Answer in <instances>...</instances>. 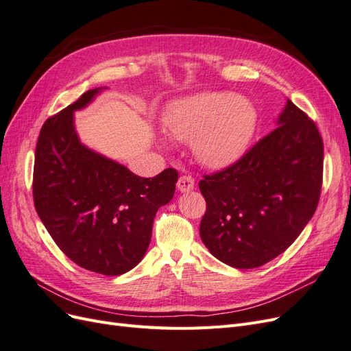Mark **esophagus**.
<instances>
[{
    "instance_id": "obj_1",
    "label": "esophagus",
    "mask_w": 351,
    "mask_h": 351,
    "mask_svg": "<svg viewBox=\"0 0 351 351\" xmlns=\"http://www.w3.org/2000/svg\"><path fill=\"white\" fill-rule=\"evenodd\" d=\"M193 187H195V180L190 176H182L178 178L177 182L178 192L186 193V192H190V190H193Z\"/></svg>"
}]
</instances>
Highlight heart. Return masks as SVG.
Wrapping results in <instances>:
<instances>
[{
  "label": "heart",
  "instance_id": "obj_1",
  "mask_svg": "<svg viewBox=\"0 0 351 351\" xmlns=\"http://www.w3.org/2000/svg\"><path fill=\"white\" fill-rule=\"evenodd\" d=\"M256 119L253 104L241 95L200 92L169 105L164 121L174 137L190 142L202 165L224 168L247 149Z\"/></svg>",
  "mask_w": 351,
  "mask_h": 351
}]
</instances>
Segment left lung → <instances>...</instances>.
<instances>
[{"mask_svg":"<svg viewBox=\"0 0 351 351\" xmlns=\"http://www.w3.org/2000/svg\"><path fill=\"white\" fill-rule=\"evenodd\" d=\"M278 127L236 164L205 176L200 239L217 259L252 269L299 237L321 196L324 142L316 124L287 99Z\"/></svg>","mask_w":351,"mask_h":351,"instance_id":"obj_1","label":"left lung"}]
</instances>
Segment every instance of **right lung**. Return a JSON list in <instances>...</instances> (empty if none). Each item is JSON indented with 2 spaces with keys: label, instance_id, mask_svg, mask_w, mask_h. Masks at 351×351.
<instances>
[{
  "label": "right lung",
  "instance_id": "right-lung-1",
  "mask_svg": "<svg viewBox=\"0 0 351 351\" xmlns=\"http://www.w3.org/2000/svg\"><path fill=\"white\" fill-rule=\"evenodd\" d=\"M104 88L90 89L42 125L34 168V202L52 240L79 267L121 275L139 263L152 237L156 210L173 199L178 173L154 178L80 143L74 111Z\"/></svg>",
  "mask_w": 351,
  "mask_h": 351
}]
</instances>
